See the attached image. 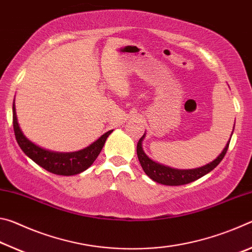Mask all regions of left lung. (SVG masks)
Listing matches in <instances>:
<instances>
[{"label":"left lung","mask_w":252,"mask_h":252,"mask_svg":"<svg viewBox=\"0 0 252 252\" xmlns=\"http://www.w3.org/2000/svg\"><path fill=\"white\" fill-rule=\"evenodd\" d=\"M143 138L144 135H142L141 138H140L138 146H136V155H138V159L140 161V163H141L143 171L146 172L147 176L149 178H151L153 181L161 183V185H165V186L187 185V183L198 180V179L203 177L204 174L212 171V170L220 163L221 160L223 159V157L228 151L229 143H230V141H228L227 146H225L222 152L220 153V156L217 158L216 160L210 162V163H208L206 165H203V167L197 168V169L178 170V169L165 167L163 164L157 163V162L152 161L150 158L144 153L142 149ZM230 140H231V138H230Z\"/></svg>","instance_id":"obj_1"}]
</instances>
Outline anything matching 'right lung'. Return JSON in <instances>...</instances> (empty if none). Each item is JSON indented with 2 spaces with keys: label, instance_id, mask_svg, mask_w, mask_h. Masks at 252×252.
Masks as SVG:
<instances>
[{
  "label": "right lung",
  "instance_id": "add662e5",
  "mask_svg": "<svg viewBox=\"0 0 252 252\" xmlns=\"http://www.w3.org/2000/svg\"><path fill=\"white\" fill-rule=\"evenodd\" d=\"M13 129L15 139L18 141L20 148L27 155L30 159H32L36 164L45 169L46 171L51 173L59 174V176H74L83 172L100 155V152L103 148L105 140L110 135L112 130H110L101 135L95 142H93L91 146L83 149V150L70 152V153H59L44 150L40 147L35 146L30 140L25 138L22 131L20 129L16 118L15 104L13 102Z\"/></svg>",
  "mask_w": 252,
  "mask_h": 252
}]
</instances>
